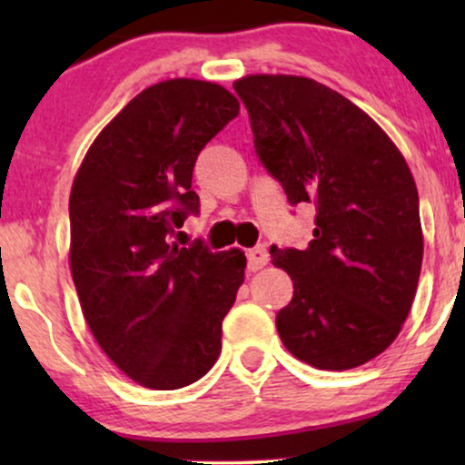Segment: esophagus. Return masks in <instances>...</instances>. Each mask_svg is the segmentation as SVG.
<instances>
[{
  "label": "esophagus",
  "mask_w": 465,
  "mask_h": 465,
  "mask_svg": "<svg viewBox=\"0 0 465 465\" xmlns=\"http://www.w3.org/2000/svg\"><path fill=\"white\" fill-rule=\"evenodd\" d=\"M247 260H249V271H260L264 269L266 262H269V251L264 247H253L247 251Z\"/></svg>",
  "instance_id": "obj_1"
}]
</instances>
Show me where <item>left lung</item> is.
Listing matches in <instances>:
<instances>
[{
	"label": "left lung",
	"mask_w": 465,
	"mask_h": 465,
	"mask_svg": "<svg viewBox=\"0 0 465 465\" xmlns=\"http://www.w3.org/2000/svg\"><path fill=\"white\" fill-rule=\"evenodd\" d=\"M233 89L255 153L291 205H317L306 249H271L295 288L275 319L282 343L317 370L365 365L396 341L418 291L413 174L365 111L317 80L251 74Z\"/></svg>",
	"instance_id": "8db88e82"
}]
</instances>
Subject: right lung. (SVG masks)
Here are the masks:
<instances>
[{
	"instance_id": "1",
	"label": "right lung",
	"mask_w": 465,
	"mask_h": 465,
	"mask_svg": "<svg viewBox=\"0 0 465 465\" xmlns=\"http://www.w3.org/2000/svg\"><path fill=\"white\" fill-rule=\"evenodd\" d=\"M238 111L221 84L162 80L100 131L74 177L69 266L80 308L104 354L142 387H188L221 354L244 251L177 247L168 233L199 212L196 157Z\"/></svg>"
}]
</instances>
